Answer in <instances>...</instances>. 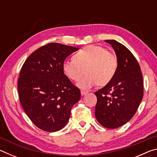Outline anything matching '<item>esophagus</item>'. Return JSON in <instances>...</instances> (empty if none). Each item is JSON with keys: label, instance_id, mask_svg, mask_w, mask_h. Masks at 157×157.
Here are the masks:
<instances>
[{"label": "esophagus", "instance_id": "obj_1", "mask_svg": "<svg viewBox=\"0 0 157 157\" xmlns=\"http://www.w3.org/2000/svg\"><path fill=\"white\" fill-rule=\"evenodd\" d=\"M87 93H88V91H84V90H82L81 91V94H82V95H86Z\"/></svg>", "mask_w": 157, "mask_h": 157}]
</instances>
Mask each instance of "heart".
<instances>
[{"mask_svg":"<svg viewBox=\"0 0 157 157\" xmlns=\"http://www.w3.org/2000/svg\"><path fill=\"white\" fill-rule=\"evenodd\" d=\"M85 68L87 75L78 82V87L87 90L98 84L105 86L116 75L118 59L115 55L107 51L105 48L89 45L77 52L74 59H66L62 63L63 73L74 81L79 79Z\"/></svg>","mask_w":157,"mask_h":157,"instance_id":"1","label":"heart"}]
</instances>
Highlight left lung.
Returning <instances> with one entry per match:
<instances>
[{
    "label": "left lung",
    "instance_id": "left-lung-1",
    "mask_svg": "<svg viewBox=\"0 0 157 157\" xmlns=\"http://www.w3.org/2000/svg\"><path fill=\"white\" fill-rule=\"evenodd\" d=\"M116 52L118 69L109 83L95 92V116L103 127L115 129L127 123L139 108L143 96V75L136 58L116 40H105Z\"/></svg>",
    "mask_w": 157,
    "mask_h": 157
}]
</instances>
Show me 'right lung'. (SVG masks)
<instances>
[{
    "label": "right lung",
    "mask_w": 157,
    "mask_h": 157,
    "mask_svg": "<svg viewBox=\"0 0 157 157\" xmlns=\"http://www.w3.org/2000/svg\"><path fill=\"white\" fill-rule=\"evenodd\" d=\"M78 48L51 43L28 57L18 79L21 104L31 121L44 131L64 127L80 91L63 73L62 63Z\"/></svg>",
    "instance_id": "1"
}]
</instances>
